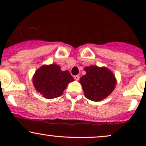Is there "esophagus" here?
Segmentation results:
<instances>
[{
	"label": "esophagus",
	"instance_id": "esophagus-1",
	"mask_svg": "<svg viewBox=\"0 0 146 146\" xmlns=\"http://www.w3.org/2000/svg\"><path fill=\"white\" fill-rule=\"evenodd\" d=\"M74 79L76 80V81H78V80H80V76H79V75H75Z\"/></svg>",
	"mask_w": 146,
	"mask_h": 146
}]
</instances>
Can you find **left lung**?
Segmentation results:
<instances>
[{"label":"left lung","instance_id":"8db88e82","mask_svg":"<svg viewBox=\"0 0 146 146\" xmlns=\"http://www.w3.org/2000/svg\"><path fill=\"white\" fill-rule=\"evenodd\" d=\"M86 73L80 79L84 96L88 100L100 102L106 98L115 88L117 80L108 68L92 66L84 68Z\"/></svg>","mask_w":146,"mask_h":146}]
</instances>
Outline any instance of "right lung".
Listing matches in <instances>:
<instances>
[{
  "label": "right lung",
  "instance_id": "1",
  "mask_svg": "<svg viewBox=\"0 0 146 146\" xmlns=\"http://www.w3.org/2000/svg\"><path fill=\"white\" fill-rule=\"evenodd\" d=\"M74 81L68 71H62L61 67L56 64L42 65L33 76L35 88L46 99L58 98L70 82Z\"/></svg>",
  "mask_w": 146,
  "mask_h": 146
}]
</instances>
